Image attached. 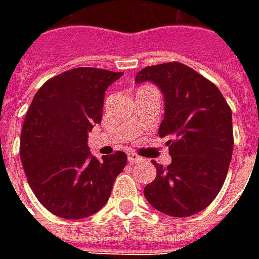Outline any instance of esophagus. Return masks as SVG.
<instances>
[{
  "label": "esophagus",
  "instance_id": "34e87169",
  "mask_svg": "<svg viewBox=\"0 0 259 259\" xmlns=\"http://www.w3.org/2000/svg\"><path fill=\"white\" fill-rule=\"evenodd\" d=\"M127 159H129L130 163H137L141 161V158L137 154H135V152H129L127 154Z\"/></svg>",
  "mask_w": 259,
  "mask_h": 259
}]
</instances>
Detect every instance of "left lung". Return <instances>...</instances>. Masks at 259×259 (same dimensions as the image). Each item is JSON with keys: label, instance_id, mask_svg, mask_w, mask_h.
I'll use <instances>...</instances> for the list:
<instances>
[{"label": "left lung", "instance_id": "8db88e82", "mask_svg": "<svg viewBox=\"0 0 259 259\" xmlns=\"http://www.w3.org/2000/svg\"><path fill=\"white\" fill-rule=\"evenodd\" d=\"M151 81L161 90L165 113L158 129L172 162L152 161L155 180L144 187L155 209L175 218L205 209L222 189L233 154L232 111L217 85L180 62L147 66L136 83Z\"/></svg>", "mask_w": 259, "mask_h": 259}]
</instances>
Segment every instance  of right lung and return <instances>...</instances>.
I'll return each mask as SVG.
<instances>
[{
  "instance_id": "1",
  "label": "right lung",
  "mask_w": 259,
  "mask_h": 259,
  "mask_svg": "<svg viewBox=\"0 0 259 259\" xmlns=\"http://www.w3.org/2000/svg\"><path fill=\"white\" fill-rule=\"evenodd\" d=\"M76 68L47 80L37 91L20 132V159L37 200L64 219H83L107 204L127 162L116 151L97 159L87 135L102 119L105 90L122 76Z\"/></svg>"
}]
</instances>
